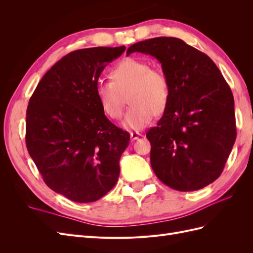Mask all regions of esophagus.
Masks as SVG:
<instances>
[{"label": "esophagus", "mask_w": 253, "mask_h": 253, "mask_svg": "<svg viewBox=\"0 0 253 253\" xmlns=\"http://www.w3.org/2000/svg\"><path fill=\"white\" fill-rule=\"evenodd\" d=\"M129 136H131V139H132V140H136V139L139 138V137L141 136V134H139L138 132H131V134H129Z\"/></svg>", "instance_id": "1"}]
</instances>
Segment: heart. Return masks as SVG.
Returning a JSON list of instances; mask_svg holds the SVG:
<instances>
[{
  "label": "heart",
  "instance_id": "heart-1",
  "mask_svg": "<svg viewBox=\"0 0 253 253\" xmlns=\"http://www.w3.org/2000/svg\"><path fill=\"white\" fill-rule=\"evenodd\" d=\"M111 80H98L96 96L103 113L118 119L126 102L131 104L122 120V126L140 131L148 126L155 114H162L170 100V82L164 72L149 63L126 58L111 72Z\"/></svg>",
  "mask_w": 253,
  "mask_h": 253
}]
</instances>
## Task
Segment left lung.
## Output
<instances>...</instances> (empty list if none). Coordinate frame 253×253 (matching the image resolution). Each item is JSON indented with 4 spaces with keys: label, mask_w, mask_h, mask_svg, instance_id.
Listing matches in <instances>:
<instances>
[{
    "label": "left lung",
    "mask_w": 253,
    "mask_h": 253,
    "mask_svg": "<svg viewBox=\"0 0 253 253\" xmlns=\"http://www.w3.org/2000/svg\"><path fill=\"white\" fill-rule=\"evenodd\" d=\"M156 58L170 82V100L147 133L151 166L160 181L196 191L219 177L236 138L234 99L218 67L177 38L159 37L126 50Z\"/></svg>",
    "instance_id": "8db88e82"
}]
</instances>
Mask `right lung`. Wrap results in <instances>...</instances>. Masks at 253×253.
Returning a JSON list of instances; mask_svg holds the SVG:
<instances>
[{"label": "right lung", "instance_id": "add662e5", "mask_svg": "<svg viewBox=\"0 0 253 253\" xmlns=\"http://www.w3.org/2000/svg\"><path fill=\"white\" fill-rule=\"evenodd\" d=\"M126 50H75L43 76L28 102L26 147L44 182L77 203H91L116 185L129 134L106 118L96 83Z\"/></svg>", "mask_w": 253, "mask_h": 253}]
</instances>
